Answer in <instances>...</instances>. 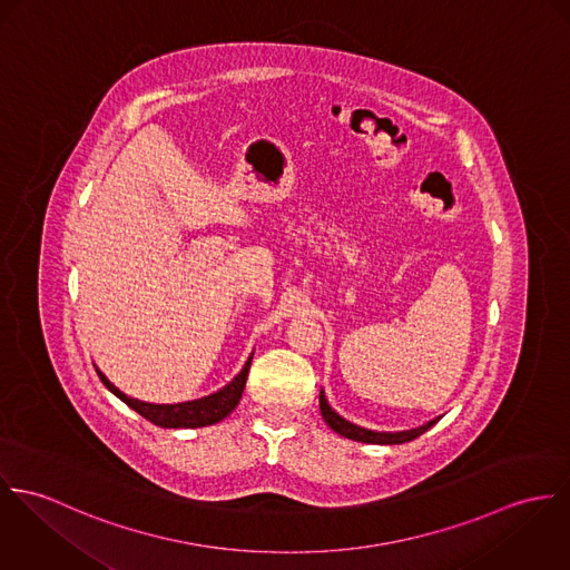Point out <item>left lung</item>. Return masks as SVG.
Listing matches in <instances>:
<instances>
[{
  "instance_id": "obj_1",
  "label": "left lung",
  "mask_w": 570,
  "mask_h": 570,
  "mask_svg": "<svg viewBox=\"0 0 570 570\" xmlns=\"http://www.w3.org/2000/svg\"><path fill=\"white\" fill-rule=\"evenodd\" d=\"M318 406H321V415H323V420L327 422V426L334 431V433H338V435H343V438H347V440H354V442H365V443H404V442H413L415 438H420V435H424L429 429H433L440 420H433V422H429L426 426H420V429H413V431H404V433H374V431H367V429H361V426H356V424H352V422H347V420H343L341 415H336L332 409H330V404H327V400H325V395H323V391H321V395H318Z\"/></svg>"
}]
</instances>
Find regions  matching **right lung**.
I'll use <instances>...</instances> for the list:
<instances>
[{
    "mask_svg": "<svg viewBox=\"0 0 570 570\" xmlns=\"http://www.w3.org/2000/svg\"><path fill=\"white\" fill-rule=\"evenodd\" d=\"M249 367H252V358L247 361L243 372L232 380L225 389H220L218 393L194 400V402H181V404L139 402L135 397H128L127 393H122L118 386H114L102 372H98V370L96 372H98V376L105 382V386L109 391H114L135 413H139L141 417H146L155 426H161V429H198V426H209V424H216V422L225 420L238 406V402L243 397V391H245V384H247Z\"/></svg>",
    "mask_w": 570,
    "mask_h": 570,
    "instance_id": "obj_1",
    "label": "right lung"
}]
</instances>
